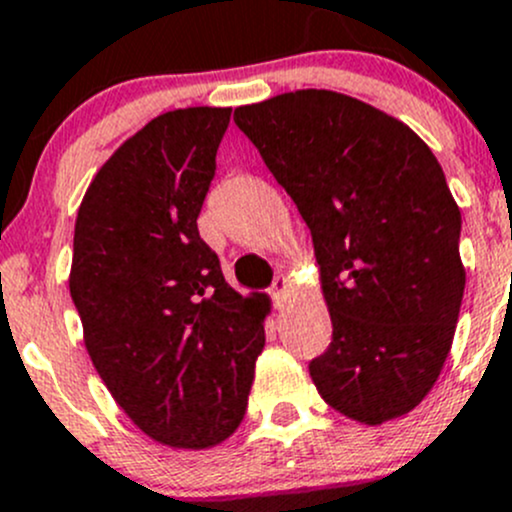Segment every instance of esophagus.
Returning a JSON list of instances; mask_svg holds the SVG:
<instances>
[{"label": "esophagus", "mask_w": 512, "mask_h": 512, "mask_svg": "<svg viewBox=\"0 0 512 512\" xmlns=\"http://www.w3.org/2000/svg\"><path fill=\"white\" fill-rule=\"evenodd\" d=\"M287 289H289V280H287V277H285V275H277L275 282H272V287H270L272 299H275V302H280V299L287 294Z\"/></svg>", "instance_id": "1"}]
</instances>
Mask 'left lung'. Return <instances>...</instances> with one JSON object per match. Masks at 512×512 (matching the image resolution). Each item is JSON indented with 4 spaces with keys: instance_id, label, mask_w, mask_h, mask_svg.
I'll use <instances>...</instances> for the list:
<instances>
[{
    "instance_id": "1",
    "label": "left lung",
    "mask_w": 512,
    "mask_h": 512,
    "mask_svg": "<svg viewBox=\"0 0 512 512\" xmlns=\"http://www.w3.org/2000/svg\"><path fill=\"white\" fill-rule=\"evenodd\" d=\"M312 232L332 344L309 361L319 396L379 426L436 384L466 270L461 210L431 148L359 98L302 89L235 108Z\"/></svg>"
}]
</instances>
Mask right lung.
I'll use <instances>...</instances> for the list:
<instances>
[{
	"instance_id": "right-lung-1",
	"label": "right lung",
	"mask_w": 512,
	"mask_h": 512,
	"mask_svg": "<svg viewBox=\"0 0 512 512\" xmlns=\"http://www.w3.org/2000/svg\"><path fill=\"white\" fill-rule=\"evenodd\" d=\"M232 108L153 118L91 180L69 289L98 376L153 441L210 448L235 433L265 347L267 297H242L198 232Z\"/></svg>"
}]
</instances>
